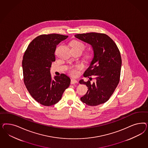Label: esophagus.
I'll use <instances>...</instances> for the list:
<instances>
[{
  "mask_svg": "<svg viewBox=\"0 0 148 148\" xmlns=\"http://www.w3.org/2000/svg\"><path fill=\"white\" fill-rule=\"evenodd\" d=\"M77 81L76 80H75V79H72V80H71V84L72 85L75 84H77Z\"/></svg>",
  "mask_w": 148,
  "mask_h": 148,
  "instance_id": "obj_1",
  "label": "esophagus"
}]
</instances>
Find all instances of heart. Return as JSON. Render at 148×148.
I'll list each match as a JSON object with an SVG mask.
<instances>
[{"label": "heart", "instance_id": "obj_1", "mask_svg": "<svg viewBox=\"0 0 148 148\" xmlns=\"http://www.w3.org/2000/svg\"><path fill=\"white\" fill-rule=\"evenodd\" d=\"M71 47L72 48H79L81 50H82V51H83L85 48V45H84L82 42L79 41H76V40L72 42L71 43ZM87 58H91V55L90 54L87 55ZM82 68V66L81 64H77L75 66L69 68L68 71L69 73L72 76H77L79 74V71L81 70Z\"/></svg>", "mask_w": 148, "mask_h": 148}]
</instances>
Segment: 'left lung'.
<instances>
[{
  "mask_svg": "<svg viewBox=\"0 0 148 148\" xmlns=\"http://www.w3.org/2000/svg\"><path fill=\"white\" fill-rule=\"evenodd\" d=\"M76 38L90 45L94 56L90 67L84 74L90 80H81L80 84L88 87L86 94L81 98L82 102L94 106L106 103L118 85L121 71L120 51L112 39L106 34L90 32L76 34ZM95 82L90 83L91 76Z\"/></svg>",
  "mask_w": 148,
  "mask_h": 148,
  "instance_id": "8db88e82",
  "label": "left lung"
}]
</instances>
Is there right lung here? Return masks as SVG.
Wrapping results in <instances>:
<instances>
[{"instance_id": "right-lung-1", "label": "right lung", "mask_w": 148, "mask_h": 148, "mask_svg": "<svg viewBox=\"0 0 148 148\" xmlns=\"http://www.w3.org/2000/svg\"><path fill=\"white\" fill-rule=\"evenodd\" d=\"M68 36L41 35L32 40L23 56L24 82L32 97L38 103L49 106L58 103L71 84L64 74L52 79L50 67L55 61L56 45Z\"/></svg>"}]
</instances>
